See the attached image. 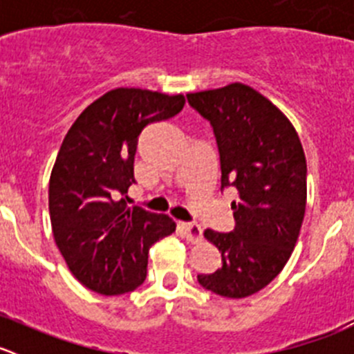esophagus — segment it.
Masks as SVG:
<instances>
[{
  "mask_svg": "<svg viewBox=\"0 0 354 354\" xmlns=\"http://www.w3.org/2000/svg\"><path fill=\"white\" fill-rule=\"evenodd\" d=\"M181 231H183L185 238H187L190 243H198V241H202V227H200L198 224L183 223L181 224Z\"/></svg>",
  "mask_w": 354,
  "mask_h": 354,
  "instance_id": "34e87169",
  "label": "esophagus"
}]
</instances>
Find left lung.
I'll return each instance as SVG.
<instances>
[{
    "label": "left lung",
    "mask_w": 354,
    "mask_h": 354,
    "mask_svg": "<svg viewBox=\"0 0 354 354\" xmlns=\"http://www.w3.org/2000/svg\"><path fill=\"white\" fill-rule=\"evenodd\" d=\"M216 135L221 188L236 190L234 231L205 230L223 266L198 283L224 298L263 289L291 257L306 209V159L291 121L250 85L187 94Z\"/></svg>",
    "instance_id": "left-lung-1"
}]
</instances>
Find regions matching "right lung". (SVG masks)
Wrapping results in <instances>:
<instances>
[{
	"label": "right lung",
	"instance_id": "1",
	"mask_svg": "<svg viewBox=\"0 0 354 354\" xmlns=\"http://www.w3.org/2000/svg\"><path fill=\"white\" fill-rule=\"evenodd\" d=\"M185 95L118 87L80 113L59 147L49 178V217L56 246L78 283L99 295L133 291L147 276L149 250L176 223L128 207L140 131L176 116Z\"/></svg>",
	"mask_w": 354,
	"mask_h": 354
}]
</instances>
